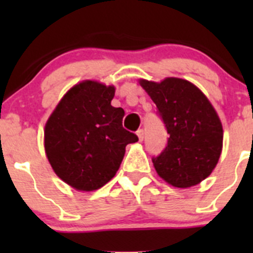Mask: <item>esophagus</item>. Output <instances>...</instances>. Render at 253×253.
<instances>
[{"label":"esophagus","instance_id":"34e87169","mask_svg":"<svg viewBox=\"0 0 253 253\" xmlns=\"http://www.w3.org/2000/svg\"><path fill=\"white\" fill-rule=\"evenodd\" d=\"M137 136H138L139 142H142L143 138H144V131H143V129H138V131H137Z\"/></svg>","mask_w":253,"mask_h":253}]
</instances>
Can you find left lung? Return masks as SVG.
Segmentation results:
<instances>
[{
  "label": "left lung",
  "instance_id": "obj_1",
  "mask_svg": "<svg viewBox=\"0 0 253 253\" xmlns=\"http://www.w3.org/2000/svg\"><path fill=\"white\" fill-rule=\"evenodd\" d=\"M169 133L164 152L153 158L157 174L169 185L188 188L215 169L223 150V125L200 88L182 78L139 79Z\"/></svg>",
  "mask_w": 253,
  "mask_h": 253
}]
</instances>
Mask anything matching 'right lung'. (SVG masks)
I'll use <instances>...</instances> for the list:
<instances>
[{
  "label": "right lung",
  "instance_id": "obj_1",
  "mask_svg": "<svg viewBox=\"0 0 253 253\" xmlns=\"http://www.w3.org/2000/svg\"><path fill=\"white\" fill-rule=\"evenodd\" d=\"M115 86L85 79L75 84L51 112L44 128L45 154L55 174L82 192L103 187L116 175L126 145L138 141L122 127L114 108Z\"/></svg>",
  "mask_w": 253,
  "mask_h": 253
}]
</instances>
